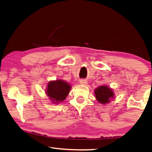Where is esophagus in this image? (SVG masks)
<instances>
[{
    "label": "esophagus",
    "mask_w": 152,
    "mask_h": 152,
    "mask_svg": "<svg viewBox=\"0 0 152 152\" xmlns=\"http://www.w3.org/2000/svg\"><path fill=\"white\" fill-rule=\"evenodd\" d=\"M80 83L83 85H86L87 83H88V82H87V80H80Z\"/></svg>",
    "instance_id": "1"
}]
</instances>
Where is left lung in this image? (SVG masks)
<instances>
[{"label": "left lung", "instance_id": "8db88e82", "mask_svg": "<svg viewBox=\"0 0 152 152\" xmlns=\"http://www.w3.org/2000/svg\"><path fill=\"white\" fill-rule=\"evenodd\" d=\"M95 95L96 101L102 104H106L110 101V99L114 97L113 90L106 86H99L95 89Z\"/></svg>", "mask_w": 152, "mask_h": 152}]
</instances>
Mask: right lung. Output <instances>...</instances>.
<instances>
[{
	"label": "right lung",
	"mask_w": 152,
	"mask_h": 152,
	"mask_svg": "<svg viewBox=\"0 0 152 152\" xmlns=\"http://www.w3.org/2000/svg\"><path fill=\"white\" fill-rule=\"evenodd\" d=\"M70 89L71 86L69 83L57 80L48 83L46 93L53 103L57 104L66 98Z\"/></svg>",
	"instance_id": "obj_1"
}]
</instances>
